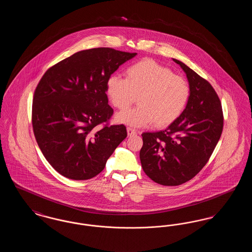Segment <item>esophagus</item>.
Returning a JSON list of instances; mask_svg holds the SVG:
<instances>
[{
  "label": "esophagus",
  "mask_w": 252,
  "mask_h": 252,
  "mask_svg": "<svg viewBox=\"0 0 252 252\" xmlns=\"http://www.w3.org/2000/svg\"><path fill=\"white\" fill-rule=\"evenodd\" d=\"M126 130H127L128 136H132V135H136V134H137V130H135V129L132 128V127H127Z\"/></svg>",
  "instance_id": "obj_1"
}]
</instances>
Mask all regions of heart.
<instances>
[{
	"label": "heart",
	"instance_id": "b5f03b06",
	"mask_svg": "<svg viewBox=\"0 0 252 252\" xmlns=\"http://www.w3.org/2000/svg\"><path fill=\"white\" fill-rule=\"evenodd\" d=\"M125 75L126 78L108 77V99L115 108L125 110L138 95L139 105L119 113L118 122L133 126L153 122L157 127H165L180 117L190 96V86L184 77L150 59L132 64Z\"/></svg>",
	"mask_w": 252,
	"mask_h": 252
}]
</instances>
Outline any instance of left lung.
<instances>
[{
  "label": "left lung",
  "mask_w": 252,
  "mask_h": 252,
  "mask_svg": "<svg viewBox=\"0 0 252 252\" xmlns=\"http://www.w3.org/2000/svg\"><path fill=\"white\" fill-rule=\"evenodd\" d=\"M190 96L180 117L166 129L144 132L140 151L144 173L157 183L178 186L192 180L206 165L223 131L220 99L206 79L180 60Z\"/></svg>",
  "instance_id": "left-lung-1"
}]
</instances>
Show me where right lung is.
Listing matches in <instances>:
<instances>
[{
    "mask_svg": "<svg viewBox=\"0 0 252 252\" xmlns=\"http://www.w3.org/2000/svg\"><path fill=\"white\" fill-rule=\"evenodd\" d=\"M137 53L108 47L77 52L55 64L36 86L33 131L43 156L56 171L74 180L101 173L126 138L124 125L109 126L108 77ZM103 124L102 128H98Z\"/></svg>",
    "mask_w": 252,
    "mask_h": 252,
    "instance_id": "1",
    "label": "right lung"
}]
</instances>
